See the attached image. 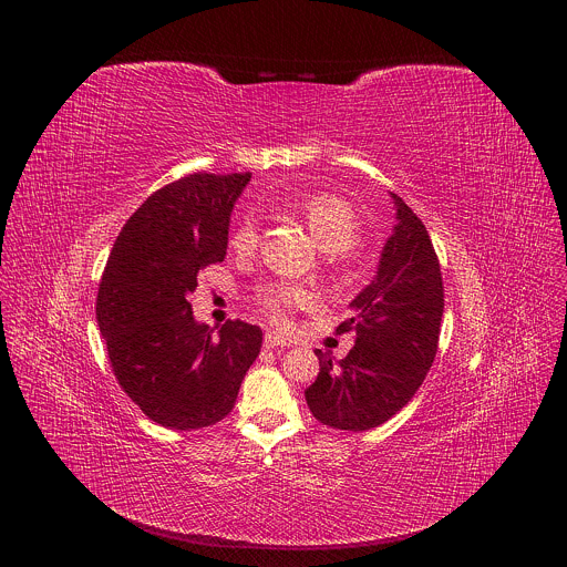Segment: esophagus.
<instances>
[{
  "label": "esophagus",
  "mask_w": 567,
  "mask_h": 567,
  "mask_svg": "<svg viewBox=\"0 0 567 567\" xmlns=\"http://www.w3.org/2000/svg\"><path fill=\"white\" fill-rule=\"evenodd\" d=\"M287 346H289V343H287L282 337L271 334V332L265 334V348H287Z\"/></svg>",
  "instance_id": "esophagus-1"
}]
</instances>
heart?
<instances>
[{
    "instance_id": "obj_1",
    "label": "heart",
    "mask_w": 567,
    "mask_h": 567,
    "mask_svg": "<svg viewBox=\"0 0 567 567\" xmlns=\"http://www.w3.org/2000/svg\"><path fill=\"white\" fill-rule=\"evenodd\" d=\"M300 215L305 217L307 228L311 230L318 247L328 254H343L352 249L359 239V217L350 202L332 193H313L298 204ZM230 247L249 256L258 247V221L254 217H241L239 224L233 228ZM258 305L262 311L278 322L287 326L289 313L302 309L311 302V293L302 287L289 282H269L258 291Z\"/></svg>"
}]
</instances>
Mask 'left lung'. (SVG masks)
Segmentation results:
<instances>
[{"mask_svg": "<svg viewBox=\"0 0 567 567\" xmlns=\"http://www.w3.org/2000/svg\"><path fill=\"white\" fill-rule=\"evenodd\" d=\"M394 226L377 274L350 302L354 316L337 332H354L343 361L316 352L320 372L305 390L311 415L332 429L370 431L388 422L420 390L433 365L444 287L440 262L422 219L390 193Z\"/></svg>", "mask_w": 567, "mask_h": 567, "instance_id": "8db88e82", "label": "left lung"}]
</instances>
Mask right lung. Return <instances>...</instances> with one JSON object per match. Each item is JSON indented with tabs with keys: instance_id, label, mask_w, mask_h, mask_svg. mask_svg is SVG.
<instances>
[{
	"instance_id": "right-lung-1",
	"label": "right lung",
	"mask_w": 567,
	"mask_h": 567,
	"mask_svg": "<svg viewBox=\"0 0 567 567\" xmlns=\"http://www.w3.org/2000/svg\"><path fill=\"white\" fill-rule=\"evenodd\" d=\"M251 175H188L150 195L110 254L96 320L114 374L156 424L195 431L224 420L262 348V330H217L190 307L199 269L221 262L230 213Z\"/></svg>"
}]
</instances>
